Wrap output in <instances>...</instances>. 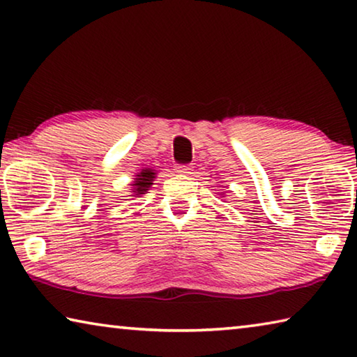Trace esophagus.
Segmentation results:
<instances>
[{"label":"esophagus","instance_id":"1","mask_svg":"<svg viewBox=\"0 0 357 357\" xmlns=\"http://www.w3.org/2000/svg\"><path fill=\"white\" fill-rule=\"evenodd\" d=\"M174 170L179 174H190L192 173V167L190 165H176L174 167Z\"/></svg>","mask_w":357,"mask_h":357}]
</instances>
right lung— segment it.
Masks as SVG:
<instances>
[{"mask_svg": "<svg viewBox=\"0 0 357 357\" xmlns=\"http://www.w3.org/2000/svg\"><path fill=\"white\" fill-rule=\"evenodd\" d=\"M154 172L153 170H143L140 174H137V178L132 184V190H134L135 195H142L148 190V187H151L154 179Z\"/></svg>", "mask_w": 357, "mask_h": 357, "instance_id": "1", "label": "right lung"}]
</instances>
